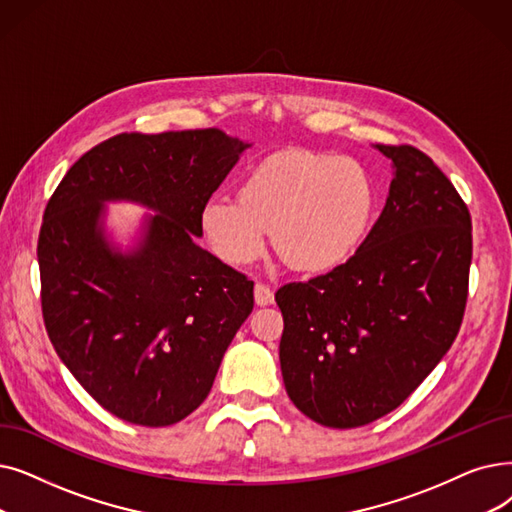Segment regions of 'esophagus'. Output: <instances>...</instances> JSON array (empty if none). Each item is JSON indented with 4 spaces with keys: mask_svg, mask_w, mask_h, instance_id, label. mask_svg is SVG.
<instances>
[{
    "mask_svg": "<svg viewBox=\"0 0 512 512\" xmlns=\"http://www.w3.org/2000/svg\"><path fill=\"white\" fill-rule=\"evenodd\" d=\"M255 303L257 305H270V303H274V291H272L268 284H263V282L255 284Z\"/></svg>",
    "mask_w": 512,
    "mask_h": 512,
    "instance_id": "34e87169",
    "label": "esophagus"
}]
</instances>
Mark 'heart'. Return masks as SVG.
I'll return each mask as SVG.
<instances>
[{"mask_svg": "<svg viewBox=\"0 0 512 512\" xmlns=\"http://www.w3.org/2000/svg\"><path fill=\"white\" fill-rule=\"evenodd\" d=\"M368 171L335 154L286 150L257 163L238 196L219 194L201 209L211 249L232 265L255 261L274 230L278 253L301 272H326L347 261L374 217Z\"/></svg>", "mask_w": 512, "mask_h": 512, "instance_id": "heart-1", "label": "heart"}]
</instances>
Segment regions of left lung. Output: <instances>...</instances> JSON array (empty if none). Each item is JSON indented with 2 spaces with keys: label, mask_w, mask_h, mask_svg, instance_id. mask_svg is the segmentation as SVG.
Returning a JSON list of instances; mask_svg holds the SVG:
<instances>
[{
  "label": "left lung",
  "mask_w": 512,
  "mask_h": 512,
  "mask_svg": "<svg viewBox=\"0 0 512 512\" xmlns=\"http://www.w3.org/2000/svg\"><path fill=\"white\" fill-rule=\"evenodd\" d=\"M395 175L381 217L345 263L278 288L288 397L332 429L404 404L452 347L469 297L471 213L410 146L376 144Z\"/></svg>",
  "instance_id": "left-lung-1"
}]
</instances>
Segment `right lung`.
Segmentation results:
<instances>
[{
	"mask_svg": "<svg viewBox=\"0 0 512 512\" xmlns=\"http://www.w3.org/2000/svg\"><path fill=\"white\" fill-rule=\"evenodd\" d=\"M244 148L215 127L119 133L66 171L43 213L48 337L81 387L133 425L167 427L201 406L253 311V280L194 242L203 205ZM104 200L158 211L136 254L109 249Z\"/></svg>",
	"mask_w": 512,
	"mask_h": 512,
	"instance_id": "1",
	"label": "right lung"
}]
</instances>
